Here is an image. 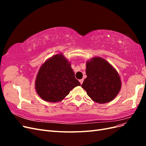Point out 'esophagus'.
<instances>
[{
  "label": "esophagus",
  "mask_w": 146,
  "mask_h": 146,
  "mask_svg": "<svg viewBox=\"0 0 146 146\" xmlns=\"http://www.w3.org/2000/svg\"><path fill=\"white\" fill-rule=\"evenodd\" d=\"M79 82H80L81 85H82V83H83V79H80V80H79Z\"/></svg>",
  "instance_id": "34e87169"
}]
</instances>
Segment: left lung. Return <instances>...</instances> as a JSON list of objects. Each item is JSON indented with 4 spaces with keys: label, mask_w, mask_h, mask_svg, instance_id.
Here are the masks:
<instances>
[{
    "label": "left lung",
    "mask_w": 146,
    "mask_h": 146,
    "mask_svg": "<svg viewBox=\"0 0 146 146\" xmlns=\"http://www.w3.org/2000/svg\"><path fill=\"white\" fill-rule=\"evenodd\" d=\"M86 74L82 87L88 96L99 104L112 101L121 90L120 76L113 66L102 57L95 56L86 63Z\"/></svg>",
    "instance_id": "8db88e82"
}]
</instances>
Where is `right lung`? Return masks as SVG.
Segmentation results:
<instances>
[{"label": "right lung", "mask_w": 146, "mask_h": 146, "mask_svg": "<svg viewBox=\"0 0 146 146\" xmlns=\"http://www.w3.org/2000/svg\"><path fill=\"white\" fill-rule=\"evenodd\" d=\"M80 85L70 62L63 54L55 55L45 61L38 70L35 82L38 95L49 102L63 100L70 91Z\"/></svg>", "instance_id": "obj_1"}]
</instances>
